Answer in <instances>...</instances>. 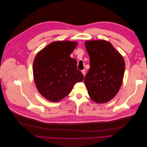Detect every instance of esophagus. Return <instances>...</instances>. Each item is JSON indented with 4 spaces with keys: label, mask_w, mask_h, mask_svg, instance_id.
Returning a JSON list of instances; mask_svg holds the SVG:
<instances>
[{
    "label": "esophagus",
    "mask_w": 147,
    "mask_h": 147,
    "mask_svg": "<svg viewBox=\"0 0 147 147\" xmlns=\"http://www.w3.org/2000/svg\"><path fill=\"white\" fill-rule=\"evenodd\" d=\"M82 74H83V75L84 76V75H85V74H86V70H85V69L82 70Z\"/></svg>",
    "instance_id": "esophagus-1"
}]
</instances>
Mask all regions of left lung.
<instances>
[{
  "instance_id": "obj_1",
  "label": "left lung",
  "mask_w": 147,
  "mask_h": 147,
  "mask_svg": "<svg viewBox=\"0 0 147 147\" xmlns=\"http://www.w3.org/2000/svg\"><path fill=\"white\" fill-rule=\"evenodd\" d=\"M85 47L90 63L84 80L88 94L97 103H105L117 95L121 87L125 70L124 59L104 40L86 41Z\"/></svg>"
}]
</instances>
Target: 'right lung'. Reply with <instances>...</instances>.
Instances as JSON below:
<instances>
[{"mask_svg":"<svg viewBox=\"0 0 147 147\" xmlns=\"http://www.w3.org/2000/svg\"><path fill=\"white\" fill-rule=\"evenodd\" d=\"M77 45L76 42H54L35 56L34 82L38 92L47 100H61L71 92L75 83L83 80L76 59L70 56Z\"/></svg>","mask_w":147,"mask_h":147,"instance_id":"add662e5","label":"right lung"}]
</instances>
